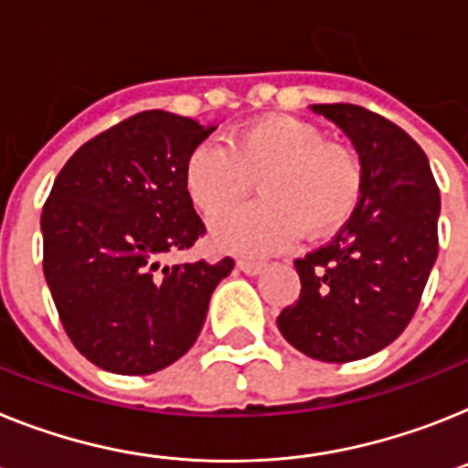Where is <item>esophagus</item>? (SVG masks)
<instances>
[{
  "label": "esophagus",
  "instance_id": "esophagus-1",
  "mask_svg": "<svg viewBox=\"0 0 468 468\" xmlns=\"http://www.w3.org/2000/svg\"><path fill=\"white\" fill-rule=\"evenodd\" d=\"M237 267H239V270H241V272H246V274H258V272H262V267H265V262L249 261V258H241V261L237 262Z\"/></svg>",
  "mask_w": 468,
  "mask_h": 468
}]
</instances>
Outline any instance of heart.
<instances>
[{
  "instance_id": "1",
  "label": "heart",
  "mask_w": 468,
  "mask_h": 468,
  "mask_svg": "<svg viewBox=\"0 0 468 468\" xmlns=\"http://www.w3.org/2000/svg\"><path fill=\"white\" fill-rule=\"evenodd\" d=\"M253 182L261 201L213 222V241L262 255L289 246L301 227L319 237L346 225L365 191V167L350 146L279 115L234 130L225 149L201 144L186 158V194L206 218L231 210Z\"/></svg>"
}]
</instances>
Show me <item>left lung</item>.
Wrapping results in <instances>:
<instances>
[{
    "label": "left lung",
    "mask_w": 468,
    "mask_h": 468,
    "mask_svg": "<svg viewBox=\"0 0 468 468\" xmlns=\"http://www.w3.org/2000/svg\"><path fill=\"white\" fill-rule=\"evenodd\" d=\"M365 167L353 218L326 246L295 258L301 295L277 317L282 336L322 362L369 357L417 313L438 258L441 191L429 158L405 130L355 103H314Z\"/></svg>",
    "instance_id": "1"
}]
</instances>
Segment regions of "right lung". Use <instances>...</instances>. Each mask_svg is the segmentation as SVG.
I'll return each instance as SVG.
<instances>
[{
  "label": "right lung",
  "instance_id": "1",
  "mask_svg": "<svg viewBox=\"0 0 468 468\" xmlns=\"http://www.w3.org/2000/svg\"><path fill=\"white\" fill-rule=\"evenodd\" d=\"M167 111H142L68 158L42 207L44 279L63 329L91 365L139 377L191 348L207 301L234 258L163 267L206 234L185 165L213 132Z\"/></svg>",
  "mask_w": 468,
  "mask_h": 468
}]
</instances>
